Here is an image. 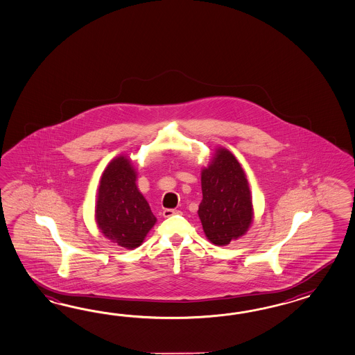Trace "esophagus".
Wrapping results in <instances>:
<instances>
[{"label":"esophagus","mask_w":355,"mask_h":355,"mask_svg":"<svg viewBox=\"0 0 355 355\" xmlns=\"http://www.w3.org/2000/svg\"><path fill=\"white\" fill-rule=\"evenodd\" d=\"M175 213H178V211H175V209H164L163 216L164 217H172L173 214H175Z\"/></svg>","instance_id":"1"}]
</instances>
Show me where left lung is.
I'll return each instance as SVG.
<instances>
[{
  "label": "left lung",
  "mask_w": 355,
  "mask_h": 355,
  "mask_svg": "<svg viewBox=\"0 0 355 355\" xmlns=\"http://www.w3.org/2000/svg\"><path fill=\"white\" fill-rule=\"evenodd\" d=\"M199 217L207 238L226 245L248 230L253 217L250 187L235 156L220 148L202 173Z\"/></svg>",
  "instance_id": "obj_1"
}]
</instances>
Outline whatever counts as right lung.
Masks as SVG:
<instances>
[{"label":"right lung","instance_id":"right-lung-1","mask_svg":"<svg viewBox=\"0 0 355 355\" xmlns=\"http://www.w3.org/2000/svg\"><path fill=\"white\" fill-rule=\"evenodd\" d=\"M96 222L108 239L133 250L142 244L156 217L135 186V168L124 156L105 168L98 191Z\"/></svg>","mask_w":355,"mask_h":355}]
</instances>
